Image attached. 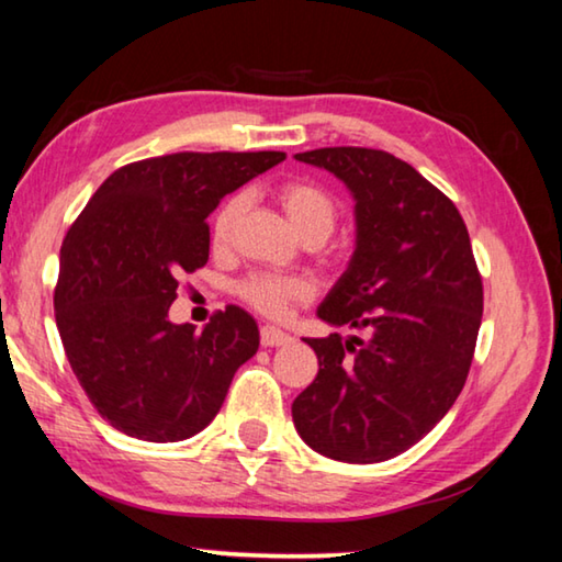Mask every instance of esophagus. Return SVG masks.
I'll return each instance as SVG.
<instances>
[{
    "instance_id": "obj_1",
    "label": "esophagus",
    "mask_w": 562,
    "mask_h": 562,
    "mask_svg": "<svg viewBox=\"0 0 562 562\" xmlns=\"http://www.w3.org/2000/svg\"><path fill=\"white\" fill-rule=\"evenodd\" d=\"M292 337L288 333H282L280 327L274 325H262L260 327V342L262 347H280V345H288Z\"/></svg>"
}]
</instances>
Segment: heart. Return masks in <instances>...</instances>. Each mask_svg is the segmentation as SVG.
Instances as JSON below:
<instances>
[{
    "label": "heart",
    "instance_id": "obj_1",
    "mask_svg": "<svg viewBox=\"0 0 562 562\" xmlns=\"http://www.w3.org/2000/svg\"><path fill=\"white\" fill-rule=\"evenodd\" d=\"M284 215L297 229L300 237L325 243L333 235L337 222V202L323 184L313 180H290L278 190ZM245 194H233L220 204L212 217V245L222 247L229 243L237 220L245 212ZM239 295L249 305L270 317L284 315V310L295 302H305L315 295V284L307 278H290V274H252L239 284Z\"/></svg>",
    "mask_w": 562,
    "mask_h": 562
}]
</instances>
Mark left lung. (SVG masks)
<instances>
[{"mask_svg": "<svg viewBox=\"0 0 562 562\" xmlns=\"http://www.w3.org/2000/svg\"><path fill=\"white\" fill-rule=\"evenodd\" d=\"M295 159L333 172L355 200V252L317 317L362 337H305L319 370L292 420L319 456L390 460L442 420L468 380L483 319L468 227L438 187L382 149Z\"/></svg>", "mask_w": 562, "mask_h": 562, "instance_id": "obj_1", "label": "left lung"}]
</instances>
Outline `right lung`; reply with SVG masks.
Returning a JSON list of instances; mask_svg holds the SVG:
<instances>
[{"instance_id": "right-lung-1", "label": "right lung", "mask_w": 562, "mask_h": 562, "mask_svg": "<svg viewBox=\"0 0 562 562\" xmlns=\"http://www.w3.org/2000/svg\"><path fill=\"white\" fill-rule=\"evenodd\" d=\"M284 153H177L124 165L102 182L59 249L55 317L79 385L130 438L177 442L220 413L237 368L260 347L229 305L169 323L177 278L207 265V217Z\"/></svg>"}]
</instances>
